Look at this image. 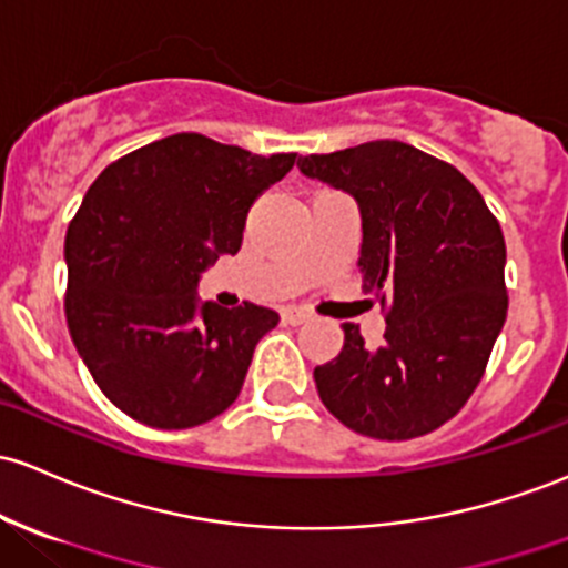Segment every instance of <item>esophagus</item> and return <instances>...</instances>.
Returning a JSON list of instances; mask_svg holds the SVG:
<instances>
[{
    "instance_id": "obj_1",
    "label": "esophagus",
    "mask_w": 568,
    "mask_h": 568,
    "mask_svg": "<svg viewBox=\"0 0 568 568\" xmlns=\"http://www.w3.org/2000/svg\"><path fill=\"white\" fill-rule=\"evenodd\" d=\"M282 320L286 322V325H306V322L311 320V314L303 308H284Z\"/></svg>"
}]
</instances>
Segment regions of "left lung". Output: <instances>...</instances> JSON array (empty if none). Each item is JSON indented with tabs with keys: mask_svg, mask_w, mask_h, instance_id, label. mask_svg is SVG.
Returning <instances> with one entry per match:
<instances>
[{
	"mask_svg": "<svg viewBox=\"0 0 568 568\" xmlns=\"http://www.w3.org/2000/svg\"><path fill=\"white\" fill-rule=\"evenodd\" d=\"M297 168L357 200L363 292L387 322L376 349L346 322L341 355L314 368L322 404L382 442L442 428L485 376L509 308L501 224L460 170L400 140L308 154Z\"/></svg>",
	"mask_w": 568,
	"mask_h": 568,
	"instance_id": "8db88e82",
	"label": "left lung"
}]
</instances>
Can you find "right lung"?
I'll use <instances>...</instances> for the list:
<instances>
[{
    "mask_svg": "<svg viewBox=\"0 0 568 568\" xmlns=\"http://www.w3.org/2000/svg\"><path fill=\"white\" fill-rule=\"evenodd\" d=\"M295 160L179 132L97 175L67 227L64 314L115 408L184 430L235 404L278 314L254 303L200 306L194 286L219 254L241 248L252 203Z\"/></svg>",
    "mask_w": 568,
    "mask_h": 568,
    "instance_id": "add662e5",
    "label": "right lung"
}]
</instances>
